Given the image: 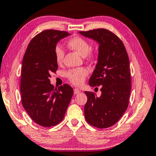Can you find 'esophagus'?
<instances>
[{"instance_id": "esophagus-1", "label": "esophagus", "mask_w": 156, "mask_h": 156, "mask_svg": "<svg viewBox=\"0 0 156 156\" xmlns=\"http://www.w3.org/2000/svg\"><path fill=\"white\" fill-rule=\"evenodd\" d=\"M80 90H78V89H76V88L74 89V94H80Z\"/></svg>"}]
</instances>
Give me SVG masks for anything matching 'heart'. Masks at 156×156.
<instances>
[{
    "instance_id": "1",
    "label": "heart",
    "mask_w": 156,
    "mask_h": 156,
    "mask_svg": "<svg viewBox=\"0 0 156 156\" xmlns=\"http://www.w3.org/2000/svg\"><path fill=\"white\" fill-rule=\"evenodd\" d=\"M68 46L81 56H85L88 59H92L94 57V52L90 49L89 42L82 37L75 36L70 38L68 41ZM54 53L56 62L58 64H62L64 57V52L62 46L57 45L55 47ZM88 73V70L87 68H79L68 70L66 73V76L68 80L74 85L80 86L83 83Z\"/></svg>"
}]
</instances>
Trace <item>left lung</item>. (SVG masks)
I'll list each match as a JSON object with an SVG mask.
<instances>
[{
    "label": "left lung",
    "mask_w": 156,
    "mask_h": 156,
    "mask_svg": "<svg viewBox=\"0 0 156 156\" xmlns=\"http://www.w3.org/2000/svg\"><path fill=\"white\" fill-rule=\"evenodd\" d=\"M80 34L99 44L98 63L89 85L101 86V95L97 97L94 92H85L88 101L84 114L92 126L105 129L118 122L129 105L132 87L129 57L121 40L108 29H97Z\"/></svg>",
    "instance_id": "obj_1"
}]
</instances>
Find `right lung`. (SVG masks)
<instances>
[{"instance_id":"right-lung-1","label":"right lung","mask_w":156,"mask_h":156,"mask_svg":"<svg viewBox=\"0 0 156 156\" xmlns=\"http://www.w3.org/2000/svg\"><path fill=\"white\" fill-rule=\"evenodd\" d=\"M69 35L67 31L44 30L29 42L23 60L20 80L22 103L31 119L42 127L55 126L64 119L73 89L64 84L58 88L50 83L58 66L54 49Z\"/></svg>"}]
</instances>
